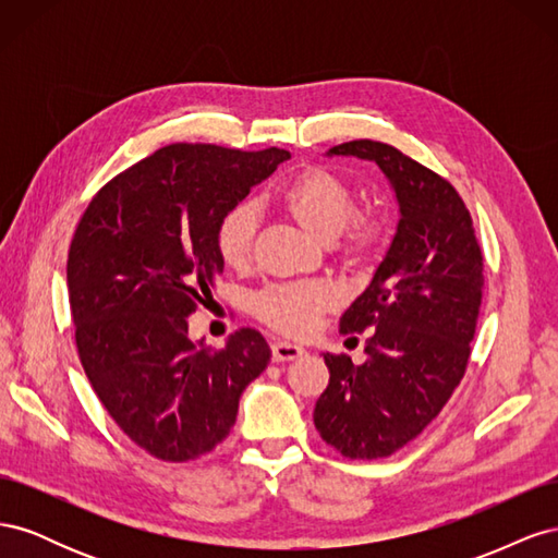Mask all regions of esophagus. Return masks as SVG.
I'll list each match as a JSON object with an SVG mask.
<instances>
[{
    "label": "esophagus",
    "mask_w": 558,
    "mask_h": 558,
    "mask_svg": "<svg viewBox=\"0 0 558 558\" xmlns=\"http://www.w3.org/2000/svg\"><path fill=\"white\" fill-rule=\"evenodd\" d=\"M305 349L298 347V344H291V342H283V340H275L272 342V359L277 363H286V361H295V359H302L305 356Z\"/></svg>",
    "instance_id": "obj_1"
}]
</instances>
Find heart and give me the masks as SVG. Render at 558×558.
I'll return each mask as SVG.
<instances>
[{
  "mask_svg": "<svg viewBox=\"0 0 558 558\" xmlns=\"http://www.w3.org/2000/svg\"><path fill=\"white\" fill-rule=\"evenodd\" d=\"M277 205L320 242H340V256L351 267L373 263L388 240V218L356 211V195L324 167H307L286 181L275 195ZM256 209L248 202L232 205L216 226L218 256L228 267H244L251 258ZM335 291L318 281L269 286L253 295L251 310L265 326L283 335H307L320 314L335 307Z\"/></svg>",
  "mask_w": 558,
  "mask_h": 558,
  "instance_id": "heart-1",
  "label": "heart"
}]
</instances>
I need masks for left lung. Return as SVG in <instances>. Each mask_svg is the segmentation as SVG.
Wrapping results in <instances>:
<instances>
[{
    "instance_id": "1",
    "label": "left lung",
    "mask_w": 558,
    "mask_h": 558,
    "mask_svg": "<svg viewBox=\"0 0 558 558\" xmlns=\"http://www.w3.org/2000/svg\"><path fill=\"white\" fill-rule=\"evenodd\" d=\"M328 154L377 162L400 205L391 248L340 318L342 335L367 330V359L353 365L324 353L330 381L314 408V426L330 447L373 461L412 442L461 384L484 258L465 202L447 179L381 142H344Z\"/></svg>"
}]
</instances>
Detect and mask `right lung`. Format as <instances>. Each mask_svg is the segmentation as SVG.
Listing matches in <instances>:
<instances>
[{
	"label": "right lung",
	"mask_w": 558,
	"mask_h": 558,
	"mask_svg": "<svg viewBox=\"0 0 558 558\" xmlns=\"http://www.w3.org/2000/svg\"><path fill=\"white\" fill-rule=\"evenodd\" d=\"M289 158L275 146H162L105 183L76 226L66 289L81 365L118 428L160 461L221 445L272 359L253 328L223 349L195 344L185 316L223 272L221 216Z\"/></svg>",
	"instance_id": "1"
}]
</instances>
